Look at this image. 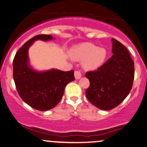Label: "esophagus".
Wrapping results in <instances>:
<instances>
[{
  "mask_svg": "<svg viewBox=\"0 0 147 147\" xmlns=\"http://www.w3.org/2000/svg\"><path fill=\"white\" fill-rule=\"evenodd\" d=\"M74 76H75V78L76 80H79L80 78L82 77V74L80 71H76L75 72H74Z\"/></svg>",
  "mask_w": 147,
  "mask_h": 147,
  "instance_id": "1",
  "label": "esophagus"
}]
</instances>
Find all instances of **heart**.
Here are the masks:
<instances>
[{
  "mask_svg": "<svg viewBox=\"0 0 147 147\" xmlns=\"http://www.w3.org/2000/svg\"><path fill=\"white\" fill-rule=\"evenodd\" d=\"M107 55L105 48L89 42L76 46L71 51L72 58L76 61H83L82 66L87 71L99 69L105 63Z\"/></svg>",
  "mask_w": 147,
  "mask_h": 147,
  "instance_id": "1",
  "label": "heart"
}]
</instances>
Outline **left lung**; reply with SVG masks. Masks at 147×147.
Masks as SVG:
<instances>
[{
	"label": "left lung",
	"mask_w": 147,
	"mask_h": 147,
	"mask_svg": "<svg viewBox=\"0 0 147 147\" xmlns=\"http://www.w3.org/2000/svg\"><path fill=\"white\" fill-rule=\"evenodd\" d=\"M113 55L99 69L86 74L90 86L86 90L88 100L102 110L119 105L129 94L134 78V63L127 49L112 38Z\"/></svg>",
	"instance_id": "obj_1"
}]
</instances>
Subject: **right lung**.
I'll return each mask as SVG.
<instances>
[{"mask_svg":"<svg viewBox=\"0 0 147 147\" xmlns=\"http://www.w3.org/2000/svg\"><path fill=\"white\" fill-rule=\"evenodd\" d=\"M53 39L46 34L34 36L19 49L13 62V79L20 97L31 107L42 111L54 108L62 98L66 85L75 80L74 70L38 71L30 65L28 50L34 42Z\"/></svg>","mask_w":147,"mask_h":147,"instance_id":"obj_1","label":"right lung"}]
</instances>
